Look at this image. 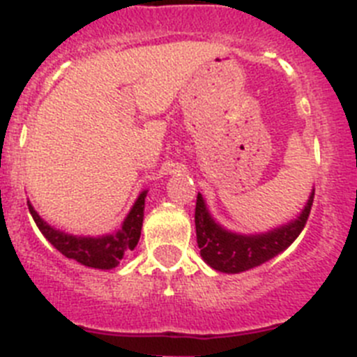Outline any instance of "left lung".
<instances>
[{
    "mask_svg": "<svg viewBox=\"0 0 357 357\" xmlns=\"http://www.w3.org/2000/svg\"><path fill=\"white\" fill-rule=\"evenodd\" d=\"M314 190L311 192L306 206L295 220L261 234H236L215 222L204 199L197 194L195 202V233L202 259L218 272L238 274L268 261L290 247L304 229L313 206Z\"/></svg>",
    "mask_w": 357,
    "mask_h": 357,
    "instance_id": "obj_1",
    "label": "left lung"
}]
</instances>
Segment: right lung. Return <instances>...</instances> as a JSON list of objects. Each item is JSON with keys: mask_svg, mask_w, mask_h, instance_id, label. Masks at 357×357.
I'll use <instances>...</instances> for the list:
<instances>
[{"mask_svg": "<svg viewBox=\"0 0 357 357\" xmlns=\"http://www.w3.org/2000/svg\"><path fill=\"white\" fill-rule=\"evenodd\" d=\"M146 194L142 192L133 204L128 217L124 218L123 227L115 234H107V236H73L63 231L54 229L50 224L44 222L38 217L37 211L33 210L31 204H28L31 217L35 224L40 229V233L51 242L54 249H59L66 258L76 259L78 263L92 268H114L119 265V261L124 258L128 250H133L139 243L140 231H142L144 222V202H146Z\"/></svg>", "mask_w": 357, "mask_h": 357, "instance_id": "obj_1", "label": "right lung"}]
</instances>
